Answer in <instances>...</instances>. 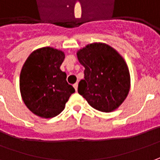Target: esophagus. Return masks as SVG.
Listing matches in <instances>:
<instances>
[{
    "mask_svg": "<svg viewBox=\"0 0 160 160\" xmlns=\"http://www.w3.org/2000/svg\"><path fill=\"white\" fill-rule=\"evenodd\" d=\"M73 88H74V89H75L76 91L78 90V83L76 82L75 84H73Z\"/></svg>",
    "mask_w": 160,
    "mask_h": 160,
    "instance_id": "1",
    "label": "esophagus"
}]
</instances>
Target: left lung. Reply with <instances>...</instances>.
Returning <instances> with one entry per match:
<instances>
[{
    "label": "left lung",
    "instance_id": "8db88e82",
    "mask_svg": "<svg viewBox=\"0 0 160 160\" xmlns=\"http://www.w3.org/2000/svg\"><path fill=\"white\" fill-rule=\"evenodd\" d=\"M85 67L78 93L102 112L116 110L129 94L130 76L125 60L108 44L93 43L77 52Z\"/></svg>",
    "mask_w": 160,
    "mask_h": 160
}]
</instances>
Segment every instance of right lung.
Masks as SVG:
<instances>
[{"label": "right lung", "mask_w": 160, "mask_h": 160, "mask_svg": "<svg viewBox=\"0 0 160 160\" xmlns=\"http://www.w3.org/2000/svg\"><path fill=\"white\" fill-rule=\"evenodd\" d=\"M65 53L52 47L31 52L20 73V92L23 102L33 114L52 118L60 114L75 92L60 70Z\"/></svg>", "instance_id": "right-lung-1"}]
</instances>
